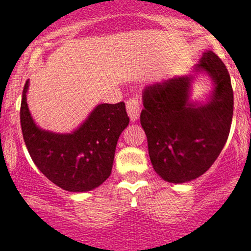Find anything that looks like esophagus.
Returning a JSON list of instances; mask_svg holds the SVG:
<instances>
[{
  "mask_svg": "<svg viewBox=\"0 0 251 251\" xmlns=\"http://www.w3.org/2000/svg\"><path fill=\"white\" fill-rule=\"evenodd\" d=\"M141 104H142V96L136 95L132 96L127 100L126 102V109H127V114L130 116L131 121H136L140 116L141 113Z\"/></svg>",
  "mask_w": 251,
  "mask_h": 251,
  "instance_id": "esophagus-1",
  "label": "esophagus"
}]
</instances>
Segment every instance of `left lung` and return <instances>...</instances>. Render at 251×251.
<instances>
[{"instance_id":"obj_1","label":"left lung","mask_w":251,"mask_h":251,"mask_svg":"<svg viewBox=\"0 0 251 251\" xmlns=\"http://www.w3.org/2000/svg\"><path fill=\"white\" fill-rule=\"evenodd\" d=\"M197 72L212 77L215 90L205 105L189 102L192 76L174 77L143 91L141 125L155 173L171 183L201 176L226 144L233 116L231 77L219 55L207 50Z\"/></svg>"}]
</instances>
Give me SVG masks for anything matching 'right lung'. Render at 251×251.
<instances>
[{
  "label": "right lung",
  "mask_w": 251,
  "mask_h": 251,
  "mask_svg": "<svg viewBox=\"0 0 251 251\" xmlns=\"http://www.w3.org/2000/svg\"><path fill=\"white\" fill-rule=\"evenodd\" d=\"M23 90L20 126L27 151L45 176L64 191L87 192L111 174L116 143L130 118L125 103L100 104L73 133L57 135L35 125Z\"/></svg>",
  "instance_id": "right-lung-1"
}]
</instances>
